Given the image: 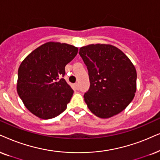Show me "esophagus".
<instances>
[{
    "label": "esophagus",
    "instance_id": "1",
    "mask_svg": "<svg viewBox=\"0 0 160 160\" xmlns=\"http://www.w3.org/2000/svg\"><path fill=\"white\" fill-rule=\"evenodd\" d=\"M74 88H76V89H78V88H79V84L78 83V82H76V83H74Z\"/></svg>",
    "mask_w": 160,
    "mask_h": 160
}]
</instances>
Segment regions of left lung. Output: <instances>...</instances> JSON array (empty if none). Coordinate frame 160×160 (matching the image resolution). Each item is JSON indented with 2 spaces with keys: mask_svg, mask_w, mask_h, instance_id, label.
<instances>
[{
  "mask_svg": "<svg viewBox=\"0 0 160 160\" xmlns=\"http://www.w3.org/2000/svg\"><path fill=\"white\" fill-rule=\"evenodd\" d=\"M79 54L87 66L89 90L84 100L100 118H110L122 112L137 91V71L123 52L111 44H90Z\"/></svg>",
  "mask_w": 160,
  "mask_h": 160,
  "instance_id": "1",
  "label": "left lung"
}]
</instances>
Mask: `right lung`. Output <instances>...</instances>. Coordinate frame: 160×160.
<instances>
[{"mask_svg": "<svg viewBox=\"0 0 160 160\" xmlns=\"http://www.w3.org/2000/svg\"><path fill=\"white\" fill-rule=\"evenodd\" d=\"M78 48L59 42H47L32 51L18 68L17 92L32 114L43 120L63 112L73 90L62 77L65 66Z\"/></svg>", "mask_w": 160, "mask_h": 160, "instance_id": "1", "label": "right lung"}]
</instances>
